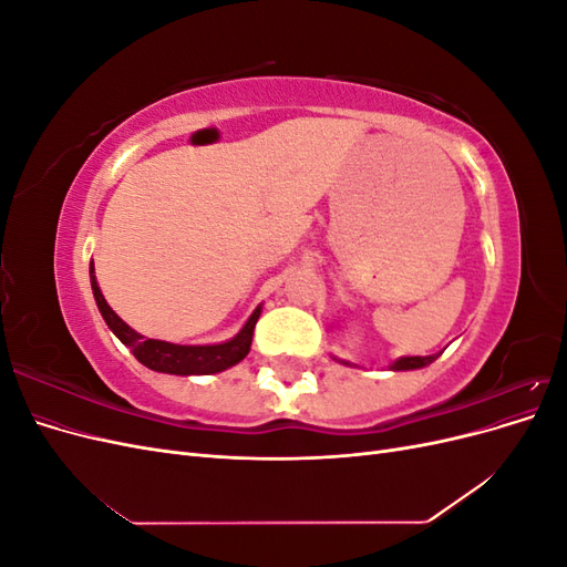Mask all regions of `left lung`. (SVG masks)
<instances>
[{
  "label": "left lung",
  "instance_id": "8db88e82",
  "mask_svg": "<svg viewBox=\"0 0 567 567\" xmlns=\"http://www.w3.org/2000/svg\"><path fill=\"white\" fill-rule=\"evenodd\" d=\"M336 362H340V364H346V367H354L352 362H346V359H338V357H333ZM437 359V354H427V357H400V359H394V362L390 364V369L392 371H414V369H423V367H427V364H433Z\"/></svg>",
  "mask_w": 567,
  "mask_h": 567
}]
</instances>
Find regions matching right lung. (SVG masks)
<instances>
[{"label":"right lung","mask_w":567,"mask_h":567,"mask_svg":"<svg viewBox=\"0 0 567 567\" xmlns=\"http://www.w3.org/2000/svg\"><path fill=\"white\" fill-rule=\"evenodd\" d=\"M90 281H92V293H94L96 307L109 329L151 371L173 373V375H208V373H219L238 364L250 352L252 331H255L257 319H260L262 305H257L252 315L248 317V321L244 323V329L225 342H215V346H177V342L156 340V338H146L142 333H136L132 326H127L123 319H120L111 310L104 293H101L94 277V262L90 265Z\"/></svg>","instance_id":"add662e5"}]
</instances>
